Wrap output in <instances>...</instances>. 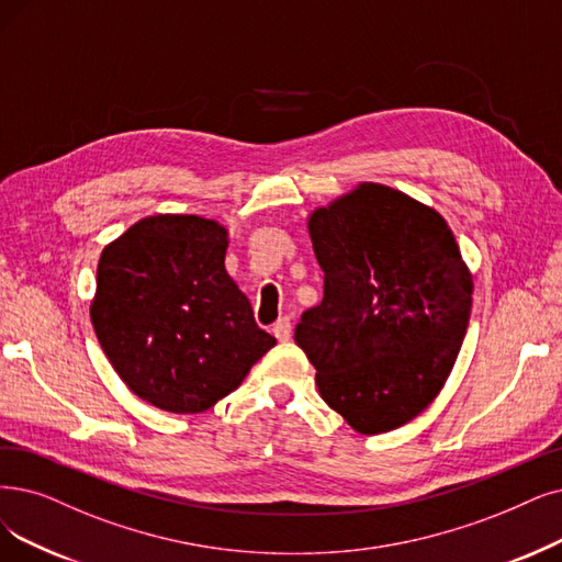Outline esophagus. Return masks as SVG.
<instances>
[{"mask_svg":"<svg viewBox=\"0 0 562 562\" xmlns=\"http://www.w3.org/2000/svg\"><path fill=\"white\" fill-rule=\"evenodd\" d=\"M274 336L279 341H288L290 339V331H293V325H290V318H279L272 327Z\"/></svg>","mask_w":562,"mask_h":562,"instance_id":"obj_1","label":"esophagus"}]
</instances>
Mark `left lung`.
Wrapping results in <instances>:
<instances>
[{
	"mask_svg": "<svg viewBox=\"0 0 562 562\" xmlns=\"http://www.w3.org/2000/svg\"><path fill=\"white\" fill-rule=\"evenodd\" d=\"M323 302L295 341L321 396L357 434L415 419L452 373L473 306L454 233L398 189L359 182L308 214Z\"/></svg>",
	"mask_w": 562,
	"mask_h": 562,
	"instance_id": "1",
	"label": "left lung"
}]
</instances>
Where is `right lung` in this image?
<instances>
[{
    "mask_svg": "<svg viewBox=\"0 0 562 562\" xmlns=\"http://www.w3.org/2000/svg\"><path fill=\"white\" fill-rule=\"evenodd\" d=\"M228 231L198 214H154L112 239L89 304L124 385L175 415L210 411L277 344L226 272Z\"/></svg>",
    "mask_w": 562,
    "mask_h": 562,
    "instance_id": "right-lung-1",
    "label": "right lung"
}]
</instances>
